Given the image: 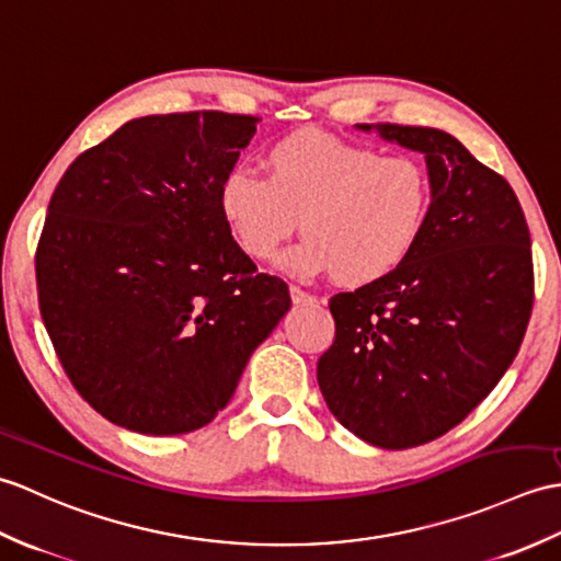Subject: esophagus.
Returning <instances> with one entry per match:
<instances>
[{
    "label": "esophagus",
    "mask_w": 561,
    "mask_h": 561,
    "mask_svg": "<svg viewBox=\"0 0 561 561\" xmlns=\"http://www.w3.org/2000/svg\"><path fill=\"white\" fill-rule=\"evenodd\" d=\"M290 300H293L295 305H314L317 297L305 293L302 288H297V285H290Z\"/></svg>",
    "instance_id": "esophagus-1"
}]
</instances>
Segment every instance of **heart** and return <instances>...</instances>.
<instances>
[{"mask_svg":"<svg viewBox=\"0 0 561 561\" xmlns=\"http://www.w3.org/2000/svg\"><path fill=\"white\" fill-rule=\"evenodd\" d=\"M266 178L232 170L218 186L220 216L252 259H271L300 218L305 240L280 266L297 278L333 273L343 285L389 276L427 228L432 182L413 156L297 131L273 144Z\"/></svg>","mask_w":561,"mask_h":561,"instance_id":"1","label":"heart"}]
</instances>
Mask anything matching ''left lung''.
Returning a JSON list of instances; mask_svg holds the SVG:
<instances>
[{
    "label": "left lung",
    "mask_w": 561,
    "mask_h": 561,
    "mask_svg": "<svg viewBox=\"0 0 561 561\" xmlns=\"http://www.w3.org/2000/svg\"><path fill=\"white\" fill-rule=\"evenodd\" d=\"M425 156L427 228L401 266L331 297L317 379L333 417L379 449L456 427L504 377L533 309L526 216L508 182L432 127L357 124Z\"/></svg>",
    "instance_id": "left-lung-1"
}]
</instances>
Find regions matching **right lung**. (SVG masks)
Segmentation results:
<instances>
[{"label":"right lung","instance_id":"obj_1","mask_svg":"<svg viewBox=\"0 0 561 561\" xmlns=\"http://www.w3.org/2000/svg\"><path fill=\"white\" fill-rule=\"evenodd\" d=\"M256 122L129 119L49 198L35 256L45 329L73 389L124 430L208 425L290 309L288 285L256 273L218 208Z\"/></svg>","mask_w":561,"mask_h":561}]
</instances>
